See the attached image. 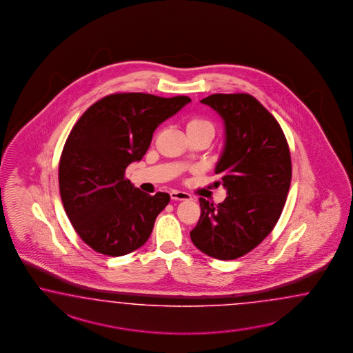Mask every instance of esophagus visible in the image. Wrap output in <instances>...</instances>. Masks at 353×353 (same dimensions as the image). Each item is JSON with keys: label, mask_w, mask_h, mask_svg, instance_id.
I'll return each instance as SVG.
<instances>
[{"label": "esophagus", "mask_w": 353, "mask_h": 353, "mask_svg": "<svg viewBox=\"0 0 353 353\" xmlns=\"http://www.w3.org/2000/svg\"><path fill=\"white\" fill-rule=\"evenodd\" d=\"M171 199L173 201H191V195L185 191L172 190Z\"/></svg>", "instance_id": "esophagus-1"}]
</instances>
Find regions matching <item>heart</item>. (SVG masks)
Here are the masks:
<instances>
[{
    "label": "heart",
    "mask_w": 353,
    "mask_h": 353,
    "mask_svg": "<svg viewBox=\"0 0 353 353\" xmlns=\"http://www.w3.org/2000/svg\"><path fill=\"white\" fill-rule=\"evenodd\" d=\"M186 131H188V134H208L213 137L214 125L205 118L191 117L186 121Z\"/></svg>",
    "instance_id": "heart-1"
}]
</instances>
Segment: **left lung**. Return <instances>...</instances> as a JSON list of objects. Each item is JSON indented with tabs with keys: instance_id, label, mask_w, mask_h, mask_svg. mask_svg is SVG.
<instances>
[{
	"instance_id": "obj_1",
	"label": "left lung",
	"mask_w": 353,
	"mask_h": 353,
	"mask_svg": "<svg viewBox=\"0 0 353 353\" xmlns=\"http://www.w3.org/2000/svg\"><path fill=\"white\" fill-rule=\"evenodd\" d=\"M225 122L226 143L216 173L226 199H199L201 219L191 241L207 256L236 259L274 230L292 181V159L280 124L249 94H214L201 100Z\"/></svg>"
}]
</instances>
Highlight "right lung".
<instances>
[{
  "label": "right lung",
  "mask_w": 353,
  "mask_h": 353,
  "mask_svg": "<svg viewBox=\"0 0 353 353\" xmlns=\"http://www.w3.org/2000/svg\"><path fill=\"white\" fill-rule=\"evenodd\" d=\"M190 101L117 92L77 121L60 157L59 189L68 219L88 247L118 257L146 243L170 194L134 188L125 168L143 159L155 128Z\"/></svg>",
  "instance_id": "right-lung-1"
}]
</instances>
